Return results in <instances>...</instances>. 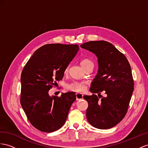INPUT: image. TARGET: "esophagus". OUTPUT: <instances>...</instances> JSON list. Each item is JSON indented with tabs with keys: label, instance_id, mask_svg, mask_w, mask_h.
I'll return each mask as SVG.
<instances>
[{
	"label": "esophagus",
	"instance_id": "34e87169",
	"mask_svg": "<svg viewBox=\"0 0 148 148\" xmlns=\"http://www.w3.org/2000/svg\"><path fill=\"white\" fill-rule=\"evenodd\" d=\"M75 97H76L77 101H79V100H81L82 99L83 95L82 94H80V93H76L75 94Z\"/></svg>",
	"mask_w": 148,
	"mask_h": 148
}]
</instances>
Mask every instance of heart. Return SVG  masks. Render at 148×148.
<instances>
[{"mask_svg":"<svg viewBox=\"0 0 148 148\" xmlns=\"http://www.w3.org/2000/svg\"><path fill=\"white\" fill-rule=\"evenodd\" d=\"M92 63L91 60L89 59H82L81 60V64L84 68L88 66L89 64ZM69 65H67L64 69V74H67L69 71ZM86 88V84L85 82H79V81H73L66 86V90L69 91L75 92H84Z\"/></svg>","mask_w":148,"mask_h":148,"instance_id":"heart-1","label":"heart"}]
</instances>
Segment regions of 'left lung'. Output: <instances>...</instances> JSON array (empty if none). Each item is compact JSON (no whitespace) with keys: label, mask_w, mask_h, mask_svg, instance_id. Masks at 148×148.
Returning <instances> with one entry per match:
<instances>
[{"label":"left lung","mask_w":148,"mask_h":148,"mask_svg":"<svg viewBox=\"0 0 148 148\" xmlns=\"http://www.w3.org/2000/svg\"><path fill=\"white\" fill-rule=\"evenodd\" d=\"M81 47L95 54L99 64L90 89L99 97L96 94L83 96L88 103L87 119L97 129L111 128L123 119L128 110L134 90L131 66L126 57L107 41H89Z\"/></svg>","instance_id":"1"}]
</instances>
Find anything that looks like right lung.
<instances>
[{"label":"right lung","mask_w":148,"mask_h":148,"mask_svg":"<svg viewBox=\"0 0 148 148\" xmlns=\"http://www.w3.org/2000/svg\"><path fill=\"white\" fill-rule=\"evenodd\" d=\"M77 44H49L34 53L22 71L20 101L29 122L45 132L57 131L65 123L73 92L50 97L49 90L62 80L65 67L76 55Z\"/></svg>","instance_id":"add662e5"}]
</instances>
